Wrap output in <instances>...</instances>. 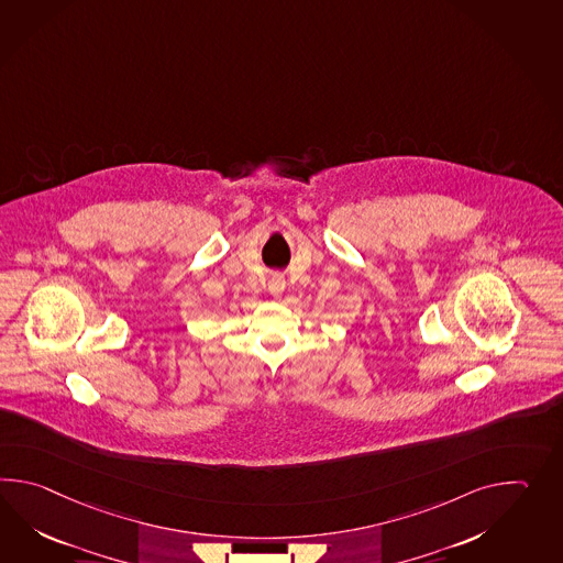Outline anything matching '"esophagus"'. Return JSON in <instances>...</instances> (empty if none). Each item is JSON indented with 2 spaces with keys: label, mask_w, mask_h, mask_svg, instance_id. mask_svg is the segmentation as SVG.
I'll list each match as a JSON object with an SVG mask.
<instances>
[{
  "label": "esophagus",
  "mask_w": 563,
  "mask_h": 563,
  "mask_svg": "<svg viewBox=\"0 0 563 563\" xmlns=\"http://www.w3.org/2000/svg\"><path fill=\"white\" fill-rule=\"evenodd\" d=\"M268 288H271V292H273L275 297H280V295L285 292V288H287V283H285V278H283V276H273Z\"/></svg>",
  "instance_id": "1"
}]
</instances>
